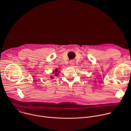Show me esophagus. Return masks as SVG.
<instances>
[{"label":"esophagus","instance_id":"34e87169","mask_svg":"<svg viewBox=\"0 0 131 131\" xmlns=\"http://www.w3.org/2000/svg\"><path fill=\"white\" fill-rule=\"evenodd\" d=\"M69 64L71 66H73V65L74 64V62H73V61H70L69 62Z\"/></svg>","mask_w":131,"mask_h":131}]
</instances>
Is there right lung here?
<instances>
[{
    "label": "right lung",
    "mask_w": 131,
    "mask_h": 131,
    "mask_svg": "<svg viewBox=\"0 0 131 131\" xmlns=\"http://www.w3.org/2000/svg\"><path fill=\"white\" fill-rule=\"evenodd\" d=\"M59 73H60V71H59L58 69H55V70L53 71V74L55 76H58ZM50 78H51V79H53V77L52 76H50Z\"/></svg>",
    "instance_id": "1"
}]
</instances>
